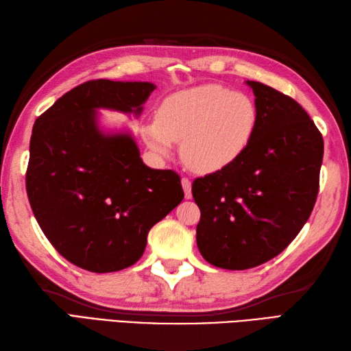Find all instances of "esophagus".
<instances>
[{
  "mask_svg": "<svg viewBox=\"0 0 351 351\" xmlns=\"http://www.w3.org/2000/svg\"><path fill=\"white\" fill-rule=\"evenodd\" d=\"M182 182V189H184V195H185V199H191V181L189 180V178H182L181 180Z\"/></svg>",
  "mask_w": 351,
  "mask_h": 351,
  "instance_id": "34e87169",
  "label": "esophagus"
}]
</instances>
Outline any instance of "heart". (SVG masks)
<instances>
[{
    "instance_id": "b5f03b06",
    "label": "heart",
    "mask_w": 351,
    "mask_h": 351,
    "mask_svg": "<svg viewBox=\"0 0 351 351\" xmlns=\"http://www.w3.org/2000/svg\"><path fill=\"white\" fill-rule=\"evenodd\" d=\"M258 126V108L247 95L206 84L166 96L156 119L141 128L146 145L169 155L182 141L184 160L199 173H217L247 151Z\"/></svg>"
}]
</instances>
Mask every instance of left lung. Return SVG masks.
I'll use <instances>...</instances> for the list:
<instances>
[{"label":"left lung","mask_w":351,"mask_h":351,"mask_svg":"<svg viewBox=\"0 0 351 351\" xmlns=\"http://www.w3.org/2000/svg\"><path fill=\"white\" fill-rule=\"evenodd\" d=\"M255 137L232 166L193 181L196 241L208 263L247 270L278 256L314 210L324 143L299 102L258 81Z\"/></svg>","instance_id":"1"}]
</instances>
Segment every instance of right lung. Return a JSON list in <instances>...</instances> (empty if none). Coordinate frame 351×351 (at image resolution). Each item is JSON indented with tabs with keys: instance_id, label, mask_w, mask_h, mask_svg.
<instances>
[{
	"instance_id": "right-lung-1",
	"label": "right lung",
	"mask_w": 351,
	"mask_h": 351,
	"mask_svg": "<svg viewBox=\"0 0 351 351\" xmlns=\"http://www.w3.org/2000/svg\"><path fill=\"white\" fill-rule=\"evenodd\" d=\"M155 90L141 81L92 80L36 119L25 187L56 250L93 273L136 264L151 228L181 204V178L140 158L130 134H102L96 110L141 113Z\"/></svg>"
}]
</instances>
